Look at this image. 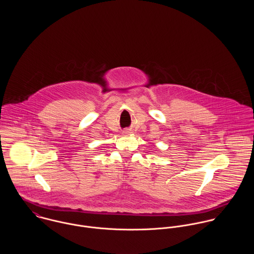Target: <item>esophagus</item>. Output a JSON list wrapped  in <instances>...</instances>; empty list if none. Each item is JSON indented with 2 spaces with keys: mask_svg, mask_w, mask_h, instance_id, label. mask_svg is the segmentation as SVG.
<instances>
[{
  "mask_svg": "<svg viewBox=\"0 0 254 254\" xmlns=\"http://www.w3.org/2000/svg\"><path fill=\"white\" fill-rule=\"evenodd\" d=\"M123 133H125V134H127V133H129V131L128 130H125Z\"/></svg>",
  "mask_w": 254,
  "mask_h": 254,
  "instance_id": "1",
  "label": "esophagus"
}]
</instances>
